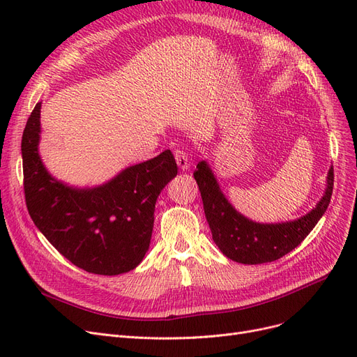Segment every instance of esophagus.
I'll return each mask as SVG.
<instances>
[{
	"label": "esophagus",
	"instance_id": "esophagus-1",
	"mask_svg": "<svg viewBox=\"0 0 357 357\" xmlns=\"http://www.w3.org/2000/svg\"><path fill=\"white\" fill-rule=\"evenodd\" d=\"M174 158H176L177 165L181 171H186L189 168V156H188L185 150L180 149V147L174 149Z\"/></svg>",
	"mask_w": 357,
	"mask_h": 357
}]
</instances>
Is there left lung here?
<instances>
[{
	"label": "left lung",
	"instance_id": "8db88e82",
	"mask_svg": "<svg viewBox=\"0 0 357 357\" xmlns=\"http://www.w3.org/2000/svg\"><path fill=\"white\" fill-rule=\"evenodd\" d=\"M193 177L198 183L204 213L215 245L226 257L245 265L277 261L298 247L325 214L333 189V168L331 167L325 195L310 213L291 222L257 223L232 207L207 162H199Z\"/></svg>",
	"mask_w": 357,
	"mask_h": 357
}]
</instances>
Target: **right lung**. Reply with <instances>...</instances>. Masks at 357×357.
I'll return each instance as SVG.
<instances>
[{"label":"right lung","mask_w":357,"mask_h":357,"mask_svg":"<svg viewBox=\"0 0 357 357\" xmlns=\"http://www.w3.org/2000/svg\"><path fill=\"white\" fill-rule=\"evenodd\" d=\"M38 102L22 135L24 190L32 222L71 264L100 275L131 271L143 261L159 193L177 176L171 150L128 167L105 185L77 189L53 178L38 155Z\"/></svg>","instance_id":"right-lung-1"}]
</instances>
